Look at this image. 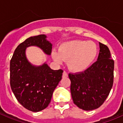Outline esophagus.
<instances>
[{"mask_svg":"<svg viewBox=\"0 0 123 123\" xmlns=\"http://www.w3.org/2000/svg\"><path fill=\"white\" fill-rule=\"evenodd\" d=\"M68 77V73L65 71H64L62 73V77Z\"/></svg>","mask_w":123,"mask_h":123,"instance_id":"1","label":"esophagus"}]
</instances>
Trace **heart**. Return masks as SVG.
Wrapping results in <instances>:
<instances>
[{
	"mask_svg": "<svg viewBox=\"0 0 123 123\" xmlns=\"http://www.w3.org/2000/svg\"><path fill=\"white\" fill-rule=\"evenodd\" d=\"M57 53L52 52L53 59L58 64L62 61H67L69 70L79 73L89 67L96 57L97 45L92 41L71 40L60 45Z\"/></svg>",
	"mask_w": 123,
	"mask_h": 123,
	"instance_id": "1",
	"label": "heart"
}]
</instances>
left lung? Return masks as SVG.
Returning a JSON list of instances; mask_svg holds the SVG:
<instances>
[{
  "mask_svg": "<svg viewBox=\"0 0 123 123\" xmlns=\"http://www.w3.org/2000/svg\"><path fill=\"white\" fill-rule=\"evenodd\" d=\"M97 61L84 71L69 73L73 103L84 111L99 108L107 99L114 82V61L106 45L99 43Z\"/></svg>",
  "mask_w": 123,
  "mask_h": 123,
  "instance_id": "obj_1",
  "label": "left lung"
}]
</instances>
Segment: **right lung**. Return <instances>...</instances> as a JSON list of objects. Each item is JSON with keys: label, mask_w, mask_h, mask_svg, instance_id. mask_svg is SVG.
I'll list each match as a JSON object with an SVG mask.
<instances>
[{"label": "right lung", "mask_w": 123, "mask_h": 123, "mask_svg": "<svg viewBox=\"0 0 123 123\" xmlns=\"http://www.w3.org/2000/svg\"><path fill=\"white\" fill-rule=\"evenodd\" d=\"M46 37L44 34L29 37L17 46L10 61L12 92L23 107L35 112L48 107L63 73L62 69H52L46 62L35 66L28 61L26 48L29 46H37L51 55L52 44Z\"/></svg>", "instance_id": "add662e5"}]
</instances>
